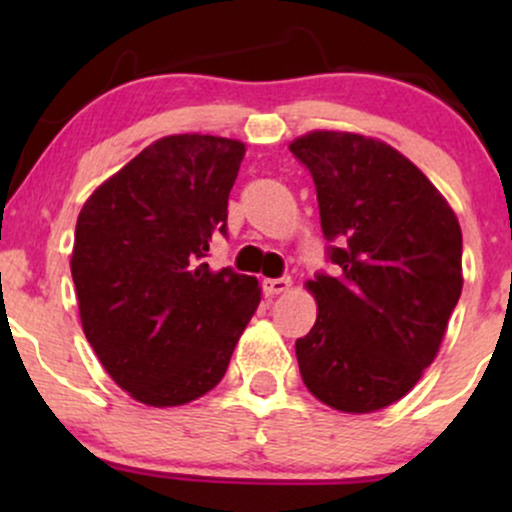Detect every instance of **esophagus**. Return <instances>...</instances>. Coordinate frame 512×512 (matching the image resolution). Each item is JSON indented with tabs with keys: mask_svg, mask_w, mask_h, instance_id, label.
<instances>
[{
	"mask_svg": "<svg viewBox=\"0 0 512 512\" xmlns=\"http://www.w3.org/2000/svg\"><path fill=\"white\" fill-rule=\"evenodd\" d=\"M291 289L289 276H281V279H264L262 281V293L264 296H276V293H284Z\"/></svg>",
	"mask_w": 512,
	"mask_h": 512,
	"instance_id": "obj_1",
	"label": "esophagus"
}]
</instances>
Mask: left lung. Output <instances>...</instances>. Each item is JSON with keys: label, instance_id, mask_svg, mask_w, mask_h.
Segmentation results:
<instances>
[{"label": "left lung", "instance_id": "obj_1", "mask_svg": "<svg viewBox=\"0 0 512 512\" xmlns=\"http://www.w3.org/2000/svg\"><path fill=\"white\" fill-rule=\"evenodd\" d=\"M291 154L310 170L327 260L317 320L296 339L303 383L320 402L368 414L419 383L462 293V231L443 195L390 144L310 132Z\"/></svg>", "mask_w": 512, "mask_h": 512}]
</instances>
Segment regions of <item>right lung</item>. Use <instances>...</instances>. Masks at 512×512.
<instances>
[{
  "label": "right lung",
  "mask_w": 512,
  "mask_h": 512,
  "mask_svg": "<svg viewBox=\"0 0 512 512\" xmlns=\"http://www.w3.org/2000/svg\"><path fill=\"white\" fill-rule=\"evenodd\" d=\"M245 144L173 134L146 146L81 209L72 279L88 344L122 390L178 407L221 383L260 305L255 276L204 262L226 236Z\"/></svg>",
  "instance_id": "add662e5"
}]
</instances>
